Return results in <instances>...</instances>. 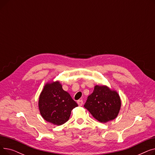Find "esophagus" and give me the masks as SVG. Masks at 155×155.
<instances>
[{
    "label": "esophagus",
    "mask_w": 155,
    "mask_h": 155,
    "mask_svg": "<svg viewBox=\"0 0 155 155\" xmlns=\"http://www.w3.org/2000/svg\"><path fill=\"white\" fill-rule=\"evenodd\" d=\"M77 103H78L79 106H82V104H83V101L82 100H78V101H77Z\"/></svg>",
    "instance_id": "34e87169"
}]
</instances>
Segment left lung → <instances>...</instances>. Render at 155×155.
Listing matches in <instances>:
<instances>
[{"label":"left lung","instance_id":"1","mask_svg":"<svg viewBox=\"0 0 155 155\" xmlns=\"http://www.w3.org/2000/svg\"><path fill=\"white\" fill-rule=\"evenodd\" d=\"M118 94L106 86L96 85L92 94L88 95L84 107L101 123L114 119L120 108Z\"/></svg>","mask_w":155,"mask_h":155}]
</instances>
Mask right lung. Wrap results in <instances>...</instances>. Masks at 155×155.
Instances as JSON below:
<instances>
[{
  "mask_svg": "<svg viewBox=\"0 0 155 155\" xmlns=\"http://www.w3.org/2000/svg\"><path fill=\"white\" fill-rule=\"evenodd\" d=\"M78 106L70 95L58 82L46 84L39 96V109L45 120L61 125L69 119L71 110Z\"/></svg>",
  "mask_w": 155,
  "mask_h": 155,
  "instance_id": "right-lung-1",
  "label": "right lung"
}]
</instances>
